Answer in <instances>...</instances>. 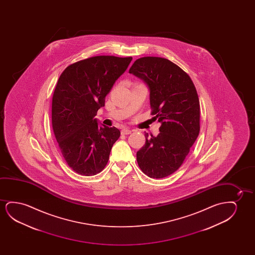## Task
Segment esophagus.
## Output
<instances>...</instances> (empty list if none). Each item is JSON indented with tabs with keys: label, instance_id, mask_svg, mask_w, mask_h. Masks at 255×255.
<instances>
[{
	"label": "esophagus",
	"instance_id": "1",
	"mask_svg": "<svg viewBox=\"0 0 255 255\" xmlns=\"http://www.w3.org/2000/svg\"><path fill=\"white\" fill-rule=\"evenodd\" d=\"M121 133H122L123 135H129V134L131 133V130L128 129V128H124V129L121 130Z\"/></svg>",
	"mask_w": 255,
	"mask_h": 255
}]
</instances>
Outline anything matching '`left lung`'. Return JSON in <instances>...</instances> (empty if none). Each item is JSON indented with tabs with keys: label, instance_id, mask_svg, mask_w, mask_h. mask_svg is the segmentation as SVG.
Here are the masks:
<instances>
[{
	"label": "left lung",
	"instance_id": "8db88e82",
	"mask_svg": "<svg viewBox=\"0 0 255 255\" xmlns=\"http://www.w3.org/2000/svg\"><path fill=\"white\" fill-rule=\"evenodd\" d=\"M129 73L146 84L151 114L161 126L157 136L145 133V143L136 161L144 174L162 178L181 166L199 136V101L192 79L165 58L145 56L136 60Z\"/></svg>",
	"mask_w": 255,
	"mask_h": 255
}]
</instances>
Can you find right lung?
I'll use <instances>...</instances> for the list:
<instances>
[{"mask_svg": "<svg viewBox=\"0 0 255 255\" xmlns=\"http://www.w3.org/2000/svg\"><path fill=\"white\" fill-rule=\"evenodd\" d=\"M131 60L93 56L70 64L60 76L53 94V130L67 164L78 174H98L108 163L120 130L99 125L95 117Z\"/></svg>", "mask_w": 255, "mask_h": 255, "instance_id": "1", "label": "right lung"}]
</instances>
